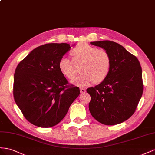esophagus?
Listing matches in <instances>:
<instances>
[{
  "instance_id": "34e87169",
  "label": "esophagus",
  "mask_w": 155,
  "mask_h": 155,
  "mask_svg": "<svg viewBox=\"0 0 155 155\" xmlns=\"http://www.w3.org/2000/svg\"><path fill=\"white\" fill-rule=\"evenodd\" d=\"M80 91H81V94H84V93H85L86 92V90L84 89V88H82V87H81V89H80Z\"/></svg>"
}]
</instances>
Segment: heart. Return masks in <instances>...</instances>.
<instances>
[{
    "mask_svg": "<svg viewBox=\"0 0 155 155\" xmlns=\"http://www.w3.org/2000/svg\"><path fill=\"white\" fill-rule=\"evenodd\" d=\"M71 54L74 61L63 57L58 61V69L65 78L71 80L77 73L73 62L81 64L82 73L72 81L73 84L84 86L91 82L100 84L108 77L112 68V58L107 51L81 43L73 48Z\"/></svg>",
    "mask_w": 155,
    "mask_h": 155,
    "instance_id": "1",
    "label": "heart"
}]
</instances>
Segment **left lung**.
<instances>
[{
  "label": "left lung",
  "instance_id": "left-lung-1",
  "mask_svg": "<svg viewBox=\"0 0 155 155\" xmlns=\"http://www.w3.org/2000/svg\"><path fill=\"white\" fill-rule=\"evenodd\" d=\"M103 48L112 58L107 78L86 90L90 95L89 109L97 121L106 125L121 123L136 111L142 96V70L139 60L119 44L108 41L91 42Z\"/></svg>",
  "mask_w": 155,
  "mask_h": 155
}]
</instances>
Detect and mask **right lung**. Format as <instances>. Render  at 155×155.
I'll use <instances>...</instances> for the list:
<instances>
[{"mask_svg":"<svg viewBox=\"0 0 155 155\" xmlns=\"http://www.w3.org/2000/svg\"><path fill=\"white\" fill-rule=\"evenodd\" d=\"M68 43L38 47L21 60L14 74V100L25 119L37 127L59 123L80 94L58 69V61L70 50Z\"/></svg>","mask_w":155,"mask_h":155,"instance_id":"1","label":"right lung"}]
</instances>
